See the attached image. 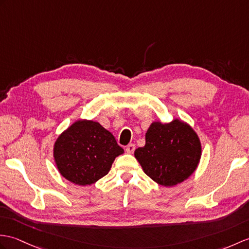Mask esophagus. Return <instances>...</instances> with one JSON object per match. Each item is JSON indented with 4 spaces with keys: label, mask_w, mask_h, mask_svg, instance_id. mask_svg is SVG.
I'll return each instance as SVG.
<instances>
[{
    "label": "esophagus",
    "mask_w": 249,
    "mask_h": 249,
    "mask_svg": "<svg viewBox=\"0 0 249 249\" xmlns=\"http://www.w3.org/2000/svg\"><path fill=\"white\" fill-rule=\"evenodd\" d=\"M135 149H136L135 144H128V145H127V147H126V152L128 154H132L135 152Z\"/></svg>",
    "instance_id": "esophagus-1"
}]
</instances>
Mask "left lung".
Wrapping results in <instances>:
<instances>
[{
    "mask_svg": "<svg viewBox=\"0 0 249 249\" xmlns=\"http://www.w3.org/2000/svg\"><path fill=\"white\" fill-rule=\"evenodd\" d=\"M143 172L163 187H174L193 174L201 157L198 135L184 121H154L145 134V145L135 151Z\"/></svg>",
    "mask_w": 249,
    "mask_h": 249,
    "instance_id": "left-lung-1",
    "label": "left lung"
}]
</instances>
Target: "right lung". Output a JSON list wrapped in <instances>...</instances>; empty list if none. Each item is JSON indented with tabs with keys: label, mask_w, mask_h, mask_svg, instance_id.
<instances>
[{
	"label": "right lung",
	"mask_w": 249,
	"mask_h": 249,
	"mask_svg": "<svg viewBox=\"0 0 249 249\" xmlns=\"http://www.w3.org/2000/svg\"><path fill=\"white\" fill-rule=\"evenodd\" d=\"M124 149L110 131L95 121L79 119L56 139L53 157L62 177L78 186H90L107 175Z\"/></svg>",
	"instance_id": "obj_1"
}]
</instances>
